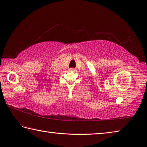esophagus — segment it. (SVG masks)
I'll return each instance as SVG.
<instances>
[{"label": "esophagus", "mask_w": 147, "mask_h": 147, "mask_svg": "<svg viewBox=\"0 0 147 147\" xmlns=\"http://www.w3.org/2000/svg\"><path fill=\"white\" fill-rule=\"evenodd\" d=\"M69 71H74L75 69L74 68H70Z\"/></svg>", "instance_id": "1"}]
</instances>
